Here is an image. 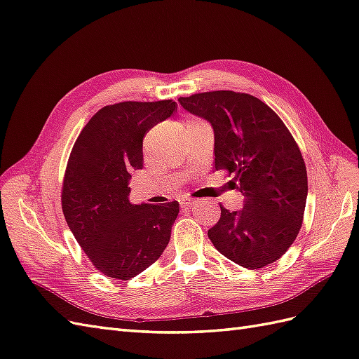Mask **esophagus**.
Returning a JSON list of instances; mask_svg holds the SVG:
<instances>
[{
    "instance_id": "1",
    "label": "esophagus",
    "mask_w": 359,
    "mask_h": 359,
    "mask_svg": "<svg viewBox=\"0 0 359 359\" xmlns=\"http://www.w3.org/2000/svg\"><path fill=\"white\" fill-rule=\"evenodd\" d=\"M180 203H181V205H182V207H191V205H196V204L199 203V201H198V199H195V198L184 196V198H182V199L180 201Z\"/></svg>"
}]
</instances>
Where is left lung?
I'll use <instances>...</instances> for the list:
<instances>
[{
    "mask_svg": "<svg viewBox=\"0 0 359 359\" xmlns=\"http://www.w3.org/2000/svg\"><path fill=\"white\" fill-rule=\"evenodd\" d=\"M181 107L207 120L215 133V168L234 175L243 208L221 207L208 230L215 248L243 268L280 259L303 222L308 173L295 140L280 117L255 95L210 91L180 97Z\"/></svg>",
    "mask_w": 359,
    "mask_h": 359,
    "instance_id": "left-lung-1",
    "label": "left lung"
}]
</instances>
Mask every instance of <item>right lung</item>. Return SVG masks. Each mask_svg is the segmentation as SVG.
Here are the masks:
<instances>
[{
	"instance_id": "1",
	"label": "right lung",
	"mask_w": 359,
	"mask_h": 359,
	"mask_svg": "<svg viewBox=\"0 0 359 359\" xmlns=\"http://www.w3.org/2000/svg\"><path fill=\"white\" fill-rule=\"evenodd\" d=\"M178 109L177 102H121L91 117L67 164L62 210L85 255L104 276L129 280L151 266L170 241L180 212L130 204L129 181L143 169V137Z\"/></svg>"
}]
</instances>
